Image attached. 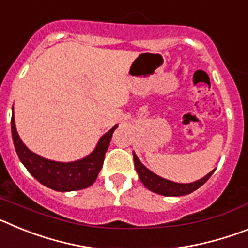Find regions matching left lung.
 Masks as SVG:
<instances>
[{
	"label": "left lung",
	"mask_w": 248,
	"mask_h": 248,
	"mask_svg": "<svg viewBox=\"0 0 248 248\" xmlns=\"http://www.w3.org/2000/svg\"><path fill=\"white\" fill-rule=\"evenodd\" d=\"M133 155H134L135 169H137V172L139 175L141 183L150 191L156 192L159 195H164V196H183V195L191 194L192 191L198 190L200 186H202L211 177V175L214 174V170H212L211 172H209L202 179L190 184L174 183V181L166 180V179L157 176L154 172H151L148 168H145L143 164L140 163V160L138 159V156L134 153H133Z\"/></svg>",
	"instance_id": "left-lung-1"
}]
</instances>
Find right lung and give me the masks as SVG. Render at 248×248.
Masks as SVG:
<instances>
[{
	"label": "right lung",
	"mask_w": 248,
	"mask_h": 248,
	"mask_svg": "<svg viewBox=\"0 0 248 248\" xmlns=\"http://www.w3.org/2000/svg\"><path fill=\"white\" fill-rule=\"evenodd\" d=\"M117 125L103 135L98 141L97 148L91 155L84 159L72 163H59L34 154L19 139L15 125V118L11 119V130L16 153L22 164L26 166L30 174L45 186L56 191H74L91 186L95 181L103 166L105 153L108 150L111 135Z\"/></svg>",
	"instance_id": "add662e5"
}]
</instances>
